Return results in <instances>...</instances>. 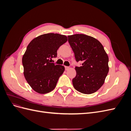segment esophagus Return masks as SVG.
<instances>
[{"instance_id":"esophagus-1","label":"esophagus","mask_w":131,"mask_h":131,"mask_svg":"<svg viewBox=\"0 0 131 131\" xmlns=\"http://www.w3.org/2000/svg\"><path fill=\"white\" fill-rule=\"evenodd\" d=\"M70 69V67H67V66H66L65 67V69L66 70H69Z\"/></svg>"}]
</instances>
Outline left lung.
<instances>
[{
    "mask_svg": "<svg viewBox=\"0 0 131 131\" xmlns=\"http://www.w3.org/2000/svg\"><path fill=\"white\" fill-rule=\"evenodd\" d=\"M68 42L77 62V75L73 79L75 89L84 94L96 92L103 85L109 72V58L102 43L96 39L82 34L68 35Z\"/></svg>",
    "mask_w": 131,
    "mask_h": 131,
    "instance_id": "1",
    "label": "left lung"
}]
</instances>
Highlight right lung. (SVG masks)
<instances>
[{
  "instance_id": "obj_1",
  "label": "right lung",
  "mask_w": 131,
  "mask_h": 131,
  "mask_svg": "<svg viewBox=\"0 0 131 131\" xmlns=\"http://www.w3.org/2000/svg\"><path fill=\"white\" fill-rule=\"evenodd\" d=\"M67 40L66 35L47 33L34 38L28 45L22 57L23 74L35 92L45 94L55 88L64 67L50 63V59L57 57V50Z\"/></svg>"
}]
</instances>
